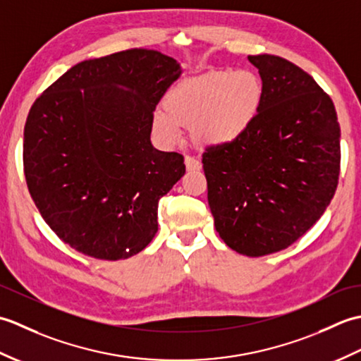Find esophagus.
Instances as JSON below:
<instances>
[{"label":"esophagus","instance_id":"1","mask_svg":"<svg viewBox=\"0 0 361 361\" xmlns=\"http://www.w3.org/2000/svg\"><path fill=\"white\" fill-rule=\"evenodd\" d=\"M185 164H186V169H188L189 172L200 171V169H202V163H200V161L192 158V157H186V158H185Z\"/></svg>","mask_w":361,"mask_h":361}]
</instances>
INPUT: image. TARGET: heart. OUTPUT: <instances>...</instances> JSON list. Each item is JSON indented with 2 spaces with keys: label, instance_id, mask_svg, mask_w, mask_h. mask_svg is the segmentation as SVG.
<instances>
[{
  "label": "heart",
  "instance_id": "1",
  "mask_svg": "<svg viewBox=\"0 0 361 361\" xmlns=\"http://www.w3.org/2000/svg\"><path fill=\"white\" fill-rule=\"evenodd\" d=\"M264 82L248 70L214 71L181 82L153 116V128L166 142L178 140L189 126L200 147H225L250 132L264 102Z\"/></svg>",
  "mask_w": 361,
  "mask_h": 361
}]
</instances>
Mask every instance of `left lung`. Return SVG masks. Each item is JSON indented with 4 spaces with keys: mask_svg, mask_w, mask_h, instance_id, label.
Returning <instances> with one entry per match:
<instances>
[{
    "mask_svg": "<svg viewBox=\"0 0 361 361\" xmlns=\"http://www.w3.org/2000/svg\"><path fill=\"white\" fill-rule=\"evenodd\" d=\"M265 94L250 132L203 153L219 235L250 257L286 250L323 216L340 175V124L332 99L278 56H248Z\"/></svg>",
    "mask_w": 361,
    "mask_h": 361,
    "instance_id": "left-lung-1",
    "label": "left lung"
}]
</instances>
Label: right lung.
<instances>
[{
	"label": "right lung",
	"instance_id": "right-lung-1",
	"mask_svg": "<svg viewBox=\"0 0 361 361\" xmlns=\"http://www.w3.org/2000/svg\"><path fill=\"white\" fill-rule=\"evenodd\" d=\"M183 73L128 49L74 65L30 106L23 163L35 206L65 243L94 259L132 257L158 231V202L185 158L152 145L153 111Z\"/></svg>",
	"mask_w": 361,
	"mask_h": 361
}]
</instances>
